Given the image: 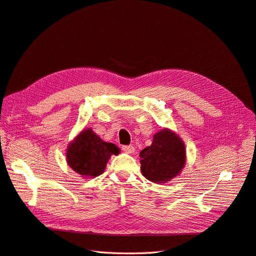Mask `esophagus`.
<instances>
[{
	"mask_svg": "<svg viewBox=\"0 0 256 256\" xmlns=\"http://www.w3.org/2000/svg\"><path fill=\"white\" fill-rule=\"evenodd\" d=\"M122 150L127 154H134V147L132 145H124L122 147Z\"/></svg>",
	"mask_w": 256,
	"mask_h": 256,
	"instance_id": "esophagus-1",
	"label": "esophagus"
}]
</instances>
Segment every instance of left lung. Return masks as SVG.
I'll return each mask as SVG.
<instances>
[{
  "instance_id": "left-lung-1",
  "label": "left lung",
  "mask_w": 256,
  "mask_h": 256,
  "mask_svg": "<svg viewBox=\"0 0 256 256\" xmlns=\"http://www.w3.org/2000/svg\"><path fill=\"white\" fill-rule=\"evenodd\" d=\"M143 176L164 184L180 175L186 164V147L182 138L168 128L154 134L152 143L140 152Z\"/></svg>"
}]
</instances>
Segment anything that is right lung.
I'll list each match as a JSON object with an SVG mask.
<instances>
[{
  "label": "right lung",
  "instance_id": "1",
  "mask_svg": "<svg viewBox=\"0 0 256 256\" xmlns=\"http://www.w3.org/2000/svg\"><path fill=\"white\" fill-rule=\"evenodd\" d=\"M120 150L113 143L100 138L92 128L80 131L66 150L67 164L84 178L102 175L112 154H118Z\"/></svg>",
  "mask_w": 256,
  "mask_h": 256
}]
</instances>
